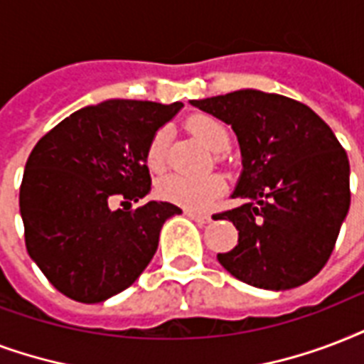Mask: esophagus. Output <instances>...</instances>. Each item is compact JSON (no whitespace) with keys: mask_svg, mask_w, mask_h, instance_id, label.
Instances as JSON below:
<instances>
[{"mask_svg":"<svg viewBox=\"0 0 364 364\" xmlns=\"http://www.w3.org/2000/svg\"><path fill=\"white\" fill-rule=\"evenodd\" d=\"M186 214L190 216L191 220L201 222V224H207V222H210V214H207V213H196V210H186Z\"/></svg>","mask_w":364,"mask_h":364,"instance_id":"1","label":"esophagus"}]
</instances>
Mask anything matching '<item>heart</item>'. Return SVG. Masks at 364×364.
I'll return each instance as SVG.
<instances>
[{
    "label": "heart",
    "mask_w": 364,
    "mask_h": 364,
    "mask_svg": "<svg viewBox=\"0 0 364 364\" xmlns=\"http://www.w3.org/2000/svg\"><path fill=\"white\" fill-rule=\"evenodd\" d=\"M191 134H196L208 150L224 151L230 146V131L226 125L213 115L196 114L186 121ZM168 156V131L165 127L157 129L146 148V163L151 171H163ZM224 191V180L216 174L203 178H188L171 174L159 184V196L168 203L190 210H201Z\"/></svg>",
    "instance_id": "obj_1"
}]
</instances>
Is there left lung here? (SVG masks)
<instances>
[{"instance_id": "8db88e82", "label": "left lung", "mask_w": 364, "mask_h": 364, "mask_svg": "<svg viewBox=\"0 0 364 364\" xmlns=\"http://www.w3.org/2000/svg\"><path fill=\"white\" fill-rule=\"evenodd\" d=\"M191 104L232 125L243 156L233 197L245 203L214 214L239 232L218 262L258 289L308 283L331 258L349 210L342 144L314 109L283 95L243 89Z\"/></svg>"}]
</instances>
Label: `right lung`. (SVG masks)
Wrapping results in <instances>:
<instances>
[{"label":"right lung","instance_id":"obj_1","mask_svg":"<svg viewBox=\"0 0 364 364\" xmlns=\"http://www.w3.org/2000/svg\"><path fill=\"white\" fill-rule=\"evenodd\" d=\"M182 108L148 100H106L53 127L28 157L21 214L28 255L49 283L75 302L97 304L129 289L157 250L176 205L150 201L146 148Z\"/></svg>","mask_w":364,"mask_h":364}]
</instances>
